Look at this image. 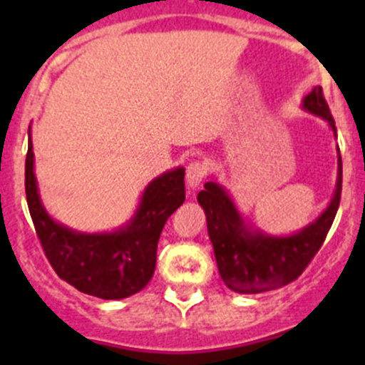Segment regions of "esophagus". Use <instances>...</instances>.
<instances>
[{
  "label": "esophagus",
  "instance_id": "obj_1",
  "mask_svg": "<svg viewBox=\"0 0 365 365\" xmlns=\"http://www.w3.org/2000/svg\"><path fill=\"white\" fill-rule=\"evenodd\" d=\"M205 175H206V165L203 162H192V164H189V168H187V175H185L189 190H196L197 187L201 185V182H203Z\"/></svg>",
  "mask_w": 365,
  "mask_h": 365
}]
</instances>
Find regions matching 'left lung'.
<instances>
[{"mask_svg":"<svg viewBox=\"0 0 365 365\" xmlns=\"http://www.w3.org/2000/svg\"><path fill=\"white\" fill-rule=\"evenodd\" d=\"M302 109L329 123L337 138L336 121L323 97L322 86H314L302 101ZM342 160L337 146L336 190L327 208L289 235H272L245 220L233 197L215 180L205 183L197 203L205 210L208 237L212 240L217 268L224 284L235 293L256 295L295 281L319 251L341 201Z\"/></svg>","mask_w":365,"mask_h":365,"instance_id":"1","label":"left lung"}]
</instances>
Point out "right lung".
I'll return each instance as SVG.
<instances>
[{"label":"right lung","instance_id":"right-lung-1","mask_svg":"<svg viewBox=\"0 0 365 365\" xmlns=\"http://www.w3.org/2000/svg\"><path fill=\"white\" fill-rule=\"evenodd\" d=\"M182 165L153 178L134 215L113 231L86 233L54 219L38 192L31 127L26 155V200L43 252L61 279L86 295L121 300L141 292L152 279L157 244L165 220L185 201Z\"/></svg>","mask_w":365,"mask_h":365}]
</instances>
